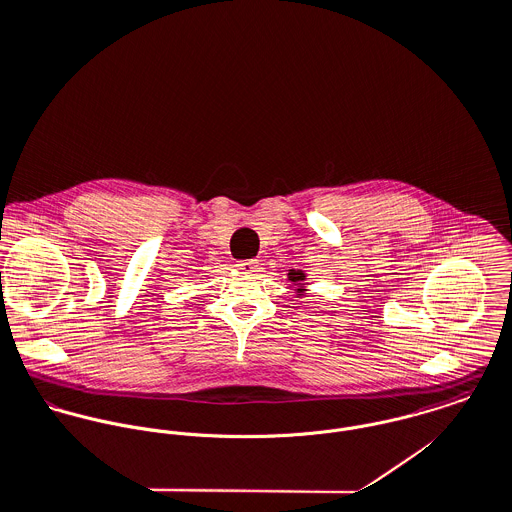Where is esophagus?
<instances>
[{
    "mask_svg": "<svg viewBox=\"0 0 512 512\" xmlns=\"http://www.w3.org/2000/svg\"><path fill=\"white\" fill-rule=\"evenodd\" d=\"M236 268L244 274H252V272H258V260H240L236 264Z\"/></svg>",
    "mask_w": 512,
    "mask_h": 512,
    "instance_id": "1",
    "label": "esophagus"
}]
</instances>
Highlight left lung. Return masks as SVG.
<instances>
[{
    "mask_svg": "<svg viewBox=\"0 0 512 512\" xmlns=\"http://www.w3.org/2000/svg\"><path fill=\"white\" fill-rule=\"evenodd\" d=\"M288 278H290V280H292V282H303V280H305V274H303V272H301V270H297V272H295V270H290V274H288ZM297 293H303V292H301V290H297Z\"/></svg>",
    "mask_w": 512,
    "mask_h": 512,
    "instance_id": "1",
    "label": "left lung"
}]
</instances>
